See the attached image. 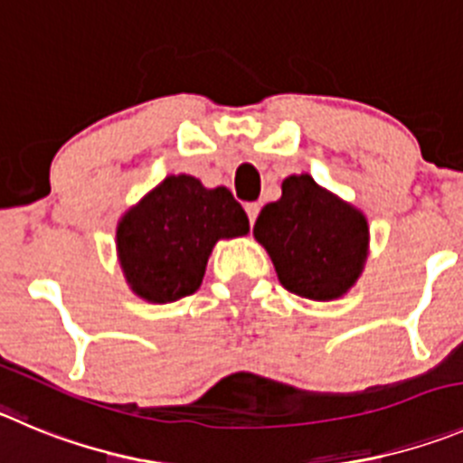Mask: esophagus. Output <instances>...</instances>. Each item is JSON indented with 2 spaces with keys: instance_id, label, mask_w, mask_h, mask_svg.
Returning a JSON list of instances; mask_svg holds the SVG:
<instances>
[{
  "instance_id": "esophagus-1",
  "label": "esophagus",
  "mask_w": 463,
  "mask_h": 463,
  "mask_svg": "<svg viewBox=\"0 0 463 463\" xmlns=\"http://www.w3.org/2000/svg\"><path fill=\"white\" fill-rule=\"evenodd\" d=\"M246 214H249V222L256 223L258 214H260V203H246Z\"/></svg>"
}]
</instances>
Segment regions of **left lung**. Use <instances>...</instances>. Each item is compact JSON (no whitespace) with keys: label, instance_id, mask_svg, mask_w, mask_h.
Instances as JSON below:
<instances>
[{"label":"left lung","instance_id":"left-lung-1","mask_svg":"<svg viewBox=\"0 0 463 463\" xmlns=\"http://www.w3.org/2000/svg\"><path fill=\"white\" fill-rule=\"evenodd\" d=\"M279 201L260 210L253 237L265 246L285 290L313 301L347 295L370 253L368 219L310 173L288 175Z\"/></svg>","mask_w":463,"mask_h":463}]
</instances>
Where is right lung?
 <instances>
[{"mask_svg": "<svg viewBox=\"0 0 463 463\" xmlns=\"http://www.w3.org/2000/svg\"><path fill=\"white\" fill-rule=\"evenodd\" d=\"M249 232V217L226 187L187 173L166 175L116 226V256L139 299L171 304L201 288L219 240Z\"/></svg>", "mask_w": 463, "mask_h": 463, "instance_id": "add662e5", "label": "right lung"}]
</instances>
